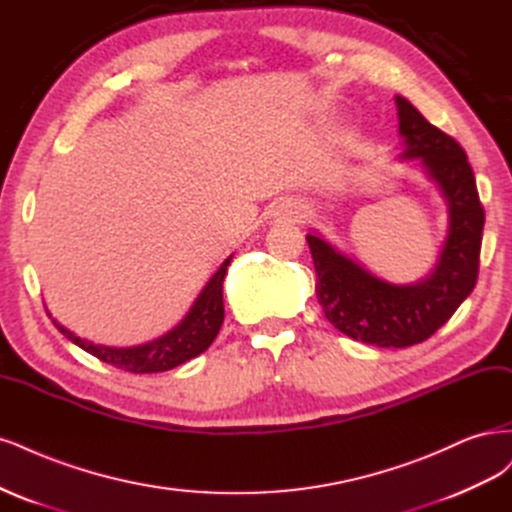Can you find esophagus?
I'll use <instances>...</instances> for the list:
<instances>
[{
  "mask_svg": "<svg viewBox=\"0 0 512 512\" xmlns=\"http://www.w3.org/2000/svg\"><path fill=\"white\" fill-rule=\"evenodd\" d=\"M300 214H302V210H300L298 206H293V208H289V210H287V214H285V219H287V221H298V217H300Z\"/></svg>",
  "mask_w": 512,
  "mask_h": 512,
  "instance_id": "esophagus-1",
  "label": "esophagus"
}]
</instances>
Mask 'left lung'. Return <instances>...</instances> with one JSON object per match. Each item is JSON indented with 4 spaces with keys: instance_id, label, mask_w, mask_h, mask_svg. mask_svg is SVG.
I'll return each instance as SVG.
<instances>
[{
    "instance_id": "obj_1",
    "label": "left lung",
    "mask_w": 512,
    "mask_h": 512,
    "mask_svg": "<svg viewBox=\"0 0 512 512\" xmlns=\"http://www.w3.org/2000/svg\"><path fill=\"white\" fill-rule=\"evenodd\" d=\"M404 159H421L449 206V236L430 276L412 285L376 278L323 238L308 234L317 270V300L342 334L374 346L419 344L447 323L478 278L485 210L468 157L451 136L427 121L404 97H395Z\"/></svg>"
}]
</instances>
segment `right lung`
Here are the masks:
<instances>
[{
	"label": "right lung",
	"mask_w": 512,
	"mask_h": 512,
	"mask_svg": "<svg viewBox=\"0 0 512 512\" xmlns=\"http://www.w3.org/2000/svg\"><path fill=\"white\" fill-rule=\"evenodd\" d=\"M229 261H232V257H227L221 263V268L214 272V276L208 280V285L202 289L200 298L195 300V304L187 312V317L174 329H170L168 334H163L151 342H144L138 346H123V349L121 346L95 344L91 340L76 336L55 319L53 323L65 338L78 344L82 351L91 353L93 357L102 359L106 364L119 370L134 372V374H153V372L172 370L200 353H204L212 344V340L217 338L225 319L223 278H225Z\"/></svg>",
	"instance_id": "add662e5"
}]
</instances>
